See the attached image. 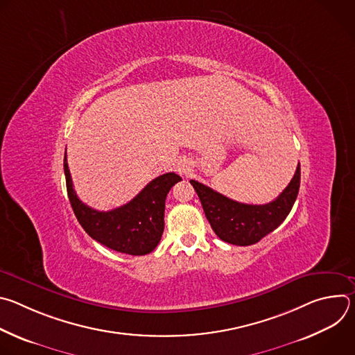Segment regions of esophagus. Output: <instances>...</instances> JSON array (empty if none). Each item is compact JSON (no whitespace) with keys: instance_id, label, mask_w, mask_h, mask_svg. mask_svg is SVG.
<instances>
[{"instance_id":"34e87169","label":"esophagus","mask_w":355,"mask_h":355,"mask_svg":"<svg viewBox=\"0 0 355 355\" xmlns=\"http://www.w3.org/2000/svg\"><path fill=\"white\" fill-rule=\"evenodd\" d=\"M175 170H177L180 174H182V175L189 174V171H191V163H189V160H187V159H180V160L177 162V164H175Z\"/></svg>"}]
</instances>
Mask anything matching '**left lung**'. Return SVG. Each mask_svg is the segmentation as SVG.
<instances>
[{"label":"left lung","mask_w":355,"mask_h":355,"mask_svg":"<svg viewBox=\"0 0 355 355\" xmlns=\"http://www.w3.org/2000/svg\"><path fill=\"white\" fill-rule=\"evenodd\" d=\"M189 182L195 188L216 236L230 244L250 245L275 230L289 215L299 192L300 164L288 187L266 205L241 204L195 180Z\"/></svg>","instance_id":"8db88e82"}]
</instances>
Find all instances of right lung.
Returning <instances> with one entry per match:
<instances>
[{
	"instance_id": "add662e5",
	"label": "right lung",
	"mask_w": 355,
	"mask_h": 355,
	"mask_svg": "<svg viewBox=\"0 0 355 355\" xmlns=\"http://www.w3.org/2000/svg\"><path fill=\"white\" fill-rule=\"evenodd\" d=\"M64 175L74 215L91 239L130 256H144L157 247L164 230L166 196L181 181L180 175L167 173L155 178L126 205L108 212L95 211L78 199L66 155Z\"/></svg>"
}]
</instances>
